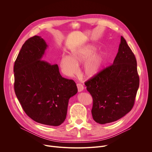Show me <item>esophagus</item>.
<instances>
[{"instance_id":"esophagus-1","label":"esophagus","mask_w":152,"mask_h":152,"mask_svg":"<svg viewBox=\"0 0 152 152\" xmlns=\"http://www.w3.org/2000/svg\"><path fill=\"white\" fill-rule=\"evenodd\" d=\"M77 87L79 92H81L83 90V86L80 83H77Z\"/></svg>"}]
</instances>
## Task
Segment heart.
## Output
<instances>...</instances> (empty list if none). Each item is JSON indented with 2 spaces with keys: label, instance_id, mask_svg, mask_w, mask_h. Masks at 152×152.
I'll return each mask as SVG.
<instances>
[{
  "label": "heart",
  "instance_id": "1",
  "mask_svg": "<svg viewBox=\"0 0 152 152\" xmlns=\"http://www.w3.org/2000/svg\"><path fill=\"white\" fill-rule=\"evenodd\" d=\"M97 48L93 44H87L71 50L69 56H63L60 66L67 76H72L76 72L77 65L85 62L83 73L86 78H93L102 71L105 62L103 53H96Z\"/></svg>",
  "mask_w": 152,
  "mask_h": 152
}]
</instances>
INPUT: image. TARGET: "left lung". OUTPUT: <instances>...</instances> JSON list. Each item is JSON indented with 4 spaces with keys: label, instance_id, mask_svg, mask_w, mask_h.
I'll list each match as a JSON object with an SVG mask.
<instances>
[{
    "label": "left lung",
    "instance_id": "8db88e82",
    "mask_svg": "<svg viewBox=\"0 0 152 152\" xmlns=\"http://www.w3.org/2000/svg\"><path fill=\"white\" fill-rule=\"evenodd\" d=\"M139 84L135 56L121 36L113 64L85 83L93 100L94 120L101 124L112 123L131 111Z\"/></svg>",
    "mask_w": 152,
    "mask_h": 152
}]
</instances>
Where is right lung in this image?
I'll return each instance as SVG.
<instances>
[{
    "label": "right lung",
    "mask_w": 152,
    "mask_h": 152,
    "mask_svg": "<svg viewBox=\"0 0 152 152\" xmlns=\"http://www.w3.org/2000/svg\"><path fill=\"white\" fill-rule=\"evenodd\" d=\"M48 48L37 35L24 43L14 63V91L31 118L58 126L66 119L69 99L77 88L74 80L62 77L57 64L43 61Z\"/></svg>",
    "instance_id": "add662e5"
}]
</instances>
